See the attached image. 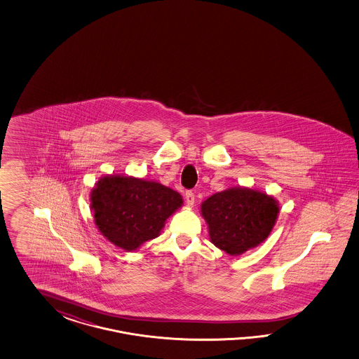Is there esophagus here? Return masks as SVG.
Listing matches in <instances>:
<instances>
[{"label":"esophagus","mask_w":359,"mask_h":359,"mask_svg":"<svg viewBox=\"0 0 359 359\" xmlns=\"http://www.w3.org/2000/svg\"><path fill=\"white\" fill-rule=\"evenodd\" d=\"M185 203L188 207H194V204H195V194L194 192H191V191L185 192Z\"/></svg>","instance_id":"obj_1"}]
</instances>
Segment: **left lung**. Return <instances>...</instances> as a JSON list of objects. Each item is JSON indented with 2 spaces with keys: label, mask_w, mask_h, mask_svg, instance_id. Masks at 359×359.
Returning <instances> with one entry per match:
<instances>
[{
  "label": "left lung",
  "mask_w": 359,
  "mask_h": 359,
  "mask_svg": "<svg viewBox=\"0 0 359 359\" xmlns=\"http://www.w3.org/2000/svg\"><path fill=\"white\" fill-rule=\"evenodd\" d=\"M278 215L279 203L273 196L248 187L228 188L201 204L210 242L231 257L264 242Z\"/></svg>",
  "instance_id": "8db88e82"
}]
</instances>
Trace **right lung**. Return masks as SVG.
<instances>
[{
  "label": "right lung",
  "mask_w": 359,
  "mask_h": 359,
  "mask_svg": "<svg viewBox=\"0 0 359 359\" xmlns=\"http://www.w3.org/2000/svg\"><path fill=\"white\" fill-rule=\"evenodd\" d=\"M182 205L179 192L134 176H102L90 192L100 233L125 251H135L146 241L159 237L167 218Z\"/></svg>",
  "instance_id": "1"
}]
</instances>
